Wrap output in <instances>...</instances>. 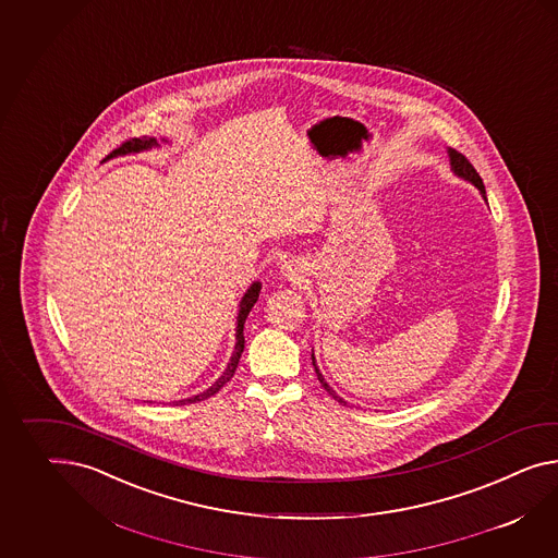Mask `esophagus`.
Listing matches in <instances>:
<instances>
[{"mask_svg":"<svg viewBox=\"0 0 558 558\" xmlns=\"http://www.w3.org/2000/svg\"><path fill=\"white\" fill-rule=\"evenodd\" d=\"M301 267L300 265H289V267H287V277H289V279H300L301 277Z\"/></svg>","mask_w":558,"mask_h":558,"instance_id":"esophagus-1","label":"esophagus"}]
</instances>
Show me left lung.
<instances>
[{"label": "left lung", "mask_w": 558, "mask_h": 558, "mask_svg": "<svg viewBox=\"0 0 558 558\" xmlns=\"http://www.w3.org/2000/svg\"><path fill=\"white\" fill-rule=\"evenodd\" d=\"M449 158H451V166H453V172L458 173V175H461V178H465V180H470L472 184H475V186L480 187V192L482 194H486V187H484V182H482V178H480V173L475 172V168H473L472 163H470V159L465 158V156H461V154H458L456 149H449ZM312 360H314V368L315 374H317V380L322 383V386L328 390V395H331L333 399L338 400V402H343L345 404V400L340 399L331 388H329L328 383L324 380V376H322V372H319V368H317V364H315V357L314 354H312Z\"/></svg>", "instance_id": "left-lung-1"}]
</instances>
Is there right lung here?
Listing matches in <instances>:
<instances>
[{
    "instance_id": "add662e5",
    "label": "right lung",
    "mask_w": 558,
    "mask_h": 558,
    "mask_svg": "<svg viewBox=\"0 0 558 558\" xmlns=\"http://www.w3.org/2000/svg\"><path fill=\"white\" fill-rule=\"evenodd\" d=\"M151 145H158V142H156V140H147V137H142V140H140V137H133V140H128V142H123V144L119 145L117 149H113L111 156H117V154H131V151H142V149H147V147H151ZM111 156H109V158H111ZM258 293H260V283H253L251 289L244 293L243 301H241L239 319H236V345H234V352H232V357H230L229 366H227L225 374H222L208 390H204V392L192 397V399L180 400V402H201V400L210 399V397H215L216 392L234 376L236 366H239V360H241V354H243L244 350V322H246L248 312L253 310V305L257 303Z\"/></svg>"
}]
</instances>
